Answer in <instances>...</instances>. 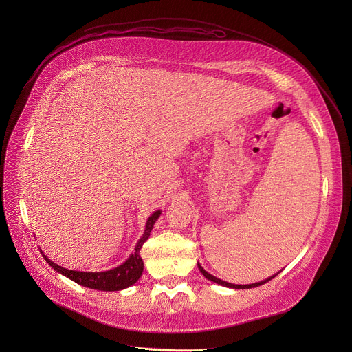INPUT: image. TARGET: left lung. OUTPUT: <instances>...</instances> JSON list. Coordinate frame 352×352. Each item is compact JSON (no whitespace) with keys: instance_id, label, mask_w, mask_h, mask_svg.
Returning <instances> with one entry per match:
<instances>
[{"instance_id":"left-lung-1","label":"left lung","mask_w":352,"mask_h":352,"mask_svg":"<svg viewBox=\"0 0 352 352\" xmlns=\"http://www.w3.org/2000/svg\"><path fill=\"white\" fill-rule=\"evenodd\" d=\"M197 267H199V270L202 272V274L208 278V280H210V281H213V283H217V284H221V285H224V287H230V288H252V287H259V285H262V284H265V283H267V281H270L272 278H274L276 276H273V277H269L267 280H265V281H261V283H255V284H246V285H239V284H231V283H227V281H223V280H220V278H217V277H214V276H212L210 273H208L202 266H200L199 263H197Z\"/></svg>"}]
</instances>
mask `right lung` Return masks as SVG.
Instances as JSON below:
<instances>
[{
  "label": "right lung",
  "instance_id": "obj_1",
  "mask_svg": "<svg viewBox=\"0 0 352 352\" xmlns=\"http://www.w3.org/2000/svg\"><path fill=\"white\" fill-rule=\"evenodd\" d=\"M160 210L155 212L152 216L148 217L147 224H146V230L143 232V236L138 241V245L135 246V252L128 258V261L113 269L109 272H98V273H87V272H76V270H68L64 269L58 265H56L54 262H52L50 259H47L44 255V259L47 261V263L52 266L54 270L60 272L61 274L67 276L68 278L74 280L75 283L83 285V287H89L93 289H102V291H118V289H124L132 284H135L139 277L142 276L143 272V261L139 255V250L143 246V243L147 241V238L150 236V232H152V228L156 223V220L160 216Z\"/></svg>",
  "mask_w": 352,
  "mask_h": 352
}]
</instances>
